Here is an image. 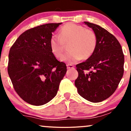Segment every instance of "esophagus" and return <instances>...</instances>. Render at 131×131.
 Returning <instances> with one entry per match:
<instances>
[{
  "label": "esophagus",
  "mask_w": 131,
  "mask_h": 131,
  "mask_svg": "<svg viewBox=\"0 0 131 131\" xmlns=\"http://www.w3.org/2000/svg\"><path fill=\"white\" fill-rule=\"evenodd\" d=\"M67 68L68 69H73V68H74V66L72 65V64H67Z\"/></svg>",
  "instance_id": "obj_1"
}]
</instances>
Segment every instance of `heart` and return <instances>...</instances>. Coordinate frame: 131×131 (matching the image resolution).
Wrapping results in <instances>:
<instances>
[{"label": "heart", "instance_id": "1", "mask_svg": "<svg viewBox=\"0 0 131 131\" xmlns=\"http://www.w3.org/2000/svg\"><path fill=\"white\" fill-rule=\"evenodd\" d=\"M70 42L69 49L70 52L65 56L63 60L74 63L82 58L88 59L94 54L97 46L95 33L85 27L68 23L59 30V37L52 36L49 40L51 52L55 58L62 59L64 44Z\"/></svg>", "mask_w": 131, "mask_h": 131}]
</instances>
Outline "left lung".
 <instances>
[{"label":"left lung","mask_w":131,"mask_h":131,"mask_svg":"<svg viewBox=\"0 0 131 131\" xmlns=\"http://www.w3.org/2000/svg\"><path fill=\"white\" fill-rule=\"evenodd\" d=\"M97 37L96 50L84 62L76 65L74 84L78 94L94 103L106 100L115 92L124 73V57L117 39L104 28L84 21Z\"/></svg>","instance_id":"left-lung-1"}]
</instances>
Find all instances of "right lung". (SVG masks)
<instances>
[{
  "label": "right lung",
  "mask_w": 131,
  "mask_h": 131,
  "mask_svg": "<svg viewBox=\"0 0 131 131\" xmlns=\"http://www.w3.org/2000/svg\"><path fill=\"white\" fill-rule=\"evenodd\" d=\"M59 23H48L22 33L10 49L8 73L24 101L36 106L55 97L67 66L51 52L49 40Z\"/></svg>",
  "instance_id": "1"
}]
</instances>
